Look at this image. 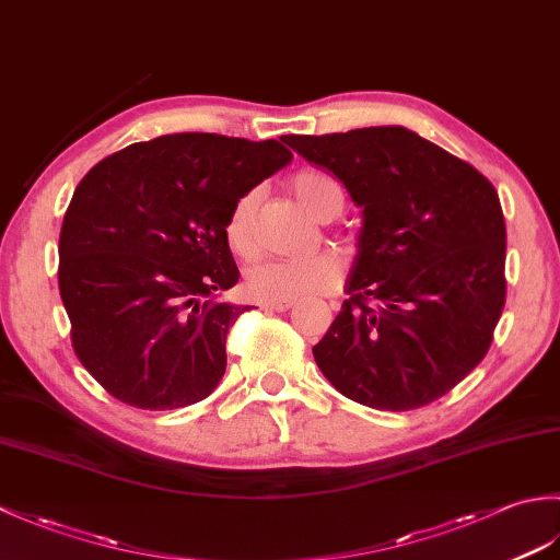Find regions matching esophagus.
<instances>
[{"label": "esophagus", "instance_id": "esophagus-1", "mask_svg": "<svg viewBox=\"0 0 560 560\" xmlns=\"http://www.w3.org/2000/svg\"><path fill=\"white\" fill-rule=\"evenodd\" d=\"M295 305V301H277V303H261V307L265 311H271V313H287L291 311V307Z\"/></svg>", "mask_w": 560, "mask_h": 560}]
</instances>
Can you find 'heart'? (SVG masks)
Wrapping results in <instances>:
<instances>
[{
	"label": "heart",
	"mask_w": 560,
	"mask_h": 560,
	"mask_svg": "<svg viewBox=\"0 0 560 560\" xmlns=\"http://www.w3.org/2000/svg\"><path fill=\"white\" fill-rule=\"evenodd\" d=\"M291 189L301 205L315 213L317 219L327 213H337L343 207L341 185L325 173L303 171L293 175ZM253 213L255 195H245L233 205L229 221H225V241L237 255H249L253 249ZM343 265L337 255L323 253L313 257H283L265 259L249 267L245 277V289L253 299L261 303L277 301H301L311 295H323L335 291L341 281Z\"/></svg>",
	"instance_id": "b5f03b06"
}]
</instances>
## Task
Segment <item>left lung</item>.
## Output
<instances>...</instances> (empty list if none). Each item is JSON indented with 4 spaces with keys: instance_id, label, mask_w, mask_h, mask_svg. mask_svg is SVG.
Wrapping results in <instances>:
<instances>
[{
    "instance_id": "obj_1",
    "label": "left lung",
    "mask_w": 560,
    "mask_h": 560,
    "mask_svg": "<svg viewBox=\"0 0 560 560\" xmlns=\"http://www.w3.org/2000/svg\"><path fill=\"white\" fill-rule=\"evenodd\" d=\"M361 207L349 301L313 353L343 397L409 411L481 363L505 305L493 185L407 127L281 137Z\"/></svg>"
}]
</instances>
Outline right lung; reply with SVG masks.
Instances as JSON below:
<instances>
[{"label":"right lung","mask_w":560,"mask_h":560,"mask_svg":"<svg viewBox=\"0 0 560 560\" xmlns=\"http://www.w3.org/2000/svg\"><path fill=\"white\" fill-rule=\"evenodd\" d=\"M293 153L277 139L165 135L103 159L59 233V295L83 368L129 407L183 409L219 387L225 335L249 305L219 301L241 271L233 205Z\"/></svg>","instance_id":"obj_1"}]
</instances>
